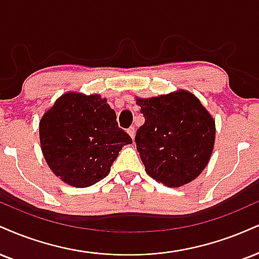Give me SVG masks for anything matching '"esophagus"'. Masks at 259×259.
<instances>
[{"label": "esophagus", "mask_w": 259, "mask_h": 259, "mask_svg": "<svg viewBox=\"0 0 259 259\" xmlns=\"http://www.w3.org/2000/svg\"><path fill=\"white\" fill-rule=\"evenodd\" d=\"M126 132H127V134H129V135H130V138H132V139L135 138V127L130 126L129 129L126 130Z\"/></svg>", "instance_id": "esophagus-1"}]
</instances>
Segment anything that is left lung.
<instances>
[{
    "mask_svg": "<svg viewBox=\"0 0 259 259\" xmlns=\"http://www.w3.org/2000/svg\"><path fill=\"white\" fill-rule=\"evenodd\" d=\"M136 104L145 117L135 142L146 172L167 187L197 179L210 159L216 134L213 118L200 101L181 90Z\"/></svg>",
    "mask_w": 259,
    "mask_h": 259,
    "instance_id": "obj_1",
    "label": "left lung"
}]
</instances>
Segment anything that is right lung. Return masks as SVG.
<instances>
[{
  "mask_svg": "<svg viewBox=\"0 0 259 259\" xmlns=\"http://www.w3.org/2000/svg\"><path fill=\"white\" fill-rule=\"evenodd\" d=\"M43 155L67 185L84 188L110 174L121 147L133 142L118 126L117 116L100 95L67 93L39 121Z\"/></svg>",
  "mask_w": 259,
  "mask_h": 259,
  "instance_id": "add662e5",
  "label": "right lung"
}]
</instances>
